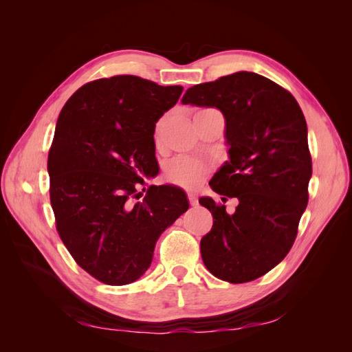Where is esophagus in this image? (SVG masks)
<instances>
[{
  "label": "esophagus",
  "mask_w": 352,
  "mask_h": 352,
  "mask_svg": "<svg viewBox=\"0 0 352 352\" xmlns=\"http://www.w3.org/2000/svg\"><path fill=\"white\" fill-rule=\"evenodd\" d=\"M188 199L190 202V206H197L198 204V198H197V195L194 192H189L188 194Z\"/></svg>",
  "instance_id": "esophagus-1"
}]
</instances>
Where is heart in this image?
I'll use <instances>...</instances> for the list:
<instances>
[{
  "label": "heart",
  "mask_w": 352,
  "mask_h": 352,
  "mask_svg": "<svg viewBox=\"0 0 352 352\" xmlns=\"http://www.w3.org/2000/svg\"><path fill=\"white\" fill-rule=\"evenodd\" d=\"M207 173V166L195 158L179 157L167 166L166 175L170 182L185 188L197 186Z\"/></svg>",
  "instance_id": "heart-1"
}]
</instances>
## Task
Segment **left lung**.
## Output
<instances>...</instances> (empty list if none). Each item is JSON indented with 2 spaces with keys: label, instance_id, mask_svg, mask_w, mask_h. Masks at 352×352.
<instances>
[{
  "label": "left lung",
  "instance_id": "8db88e82",
  "mask_svg": "<svg viewBox=\"0 0 352 352\" xmlns=\"http://www.w3.org/2000/svg\"><path fill=\"white\" fill-rule=\"evenodd\" d=\"M182 104L214 107L225 117L229 160L210 186L239 201L228 214L212 198H199L212 214L199 243L202 261L229 283L258 279L292 248L307 207L313 167L305 117L289 92L252 72L195 85Z\"/></svg>",
  "mask_w": 352,
  "mask_h": 352
}]
</instances>
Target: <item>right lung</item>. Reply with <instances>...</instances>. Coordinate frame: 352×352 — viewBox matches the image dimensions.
Here are the masks:
<instances>
[{
  "mask_svg": "<svg viewBox=\"0 0 352 352\" xmlns=\"http://www.w3.org/2000/svg\"><path fill=\"white\" fill-rule=\"evenodd\" d=\"M182 91L122 74L83 85L58 116L48 154L57 230L74 261L102 283L140 279L160 235L189 207L173 185L148 186L135 201L144 177L158 173L155 123Z\"/></svg>",
  "mask_w": 352,
  "mask_h": 352,
  "instance_id": "1",
  "label": "right lung"
}]
</instances>
